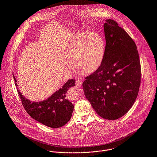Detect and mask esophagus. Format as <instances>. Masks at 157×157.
I'll return each mask as SVG.
<instances>
[{
	"mask_svg": "<svg viewBox=\"0 0 157 157\" xmlns=\"http://www.w3.org/2000/svg\"><path fill=\"white\" fill-rule=\"evenodd\" d=\"M82 84V81L81 80H78L76 81V84L78 86H81Z\"/></svg>",
	"mask_w": 157,
	"mask_h": 157,
	"instance_id": "1",
	"label": "esophagus"
}]
</instances>
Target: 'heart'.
Returning a JSON list of instances; mask_svg holds the SVG:
<instances>
[{
  "label": "heart",
  "instance_id": "b5f03b06",
  "mask_svg": "<svg viewBox=\"0 0 157 157\" xmlns=\"http://www.w3.org/2000/svg\"><path fill=\"white\" fill-rule=\"evenodd\" d=\"M105 52V43L98 33L79 32L73 36L65 49L64 57L67 61L65 70L73 72L75 63L81 73H92L102 63Z\"/></svg>",
  "mask_w": 157,
  "mask_h": 157
}]
</instances>
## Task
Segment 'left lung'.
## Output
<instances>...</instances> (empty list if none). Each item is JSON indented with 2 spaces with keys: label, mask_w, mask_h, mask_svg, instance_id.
I'll use <instances>...</instances> for the list:
<instances>
[{
  "label": "left lung",
  "mask_w": 157,
  "mask_h": 157,
  "mask_svg": "<svg viewBox=\"0 0 157 157\" xmlns=\"http://www.w3.org/2000/svg\"><path fill=\"white\" fill-rule=\"evenodd\" d=\"M105 52L100 67L82 83L84 95L102 118L116 120L134 104L141 84V64L136 45L113 19L104 24Z\"/></svg>",
  "instance_id": "left-lung-1"
}]
</instances>
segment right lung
<instances>
[{
  "mask_svg": "<svg viewBox=\"0 0 157 157\" xmlns=\"http://www.w3.org/2000/svg\"><path fill=\"white\" fill-rule=\"evenodd\" d=\"M13 78L17 86L14 75ZM75 86V79H68L51 97L38 102L25 98L18 87L17 90L24 109L31 117L47 127L57 128L65 125L71 119L74 106L65 98V94L69 88Z\"/></svg>",
  "mask_w": 157,
  "mask_h": 157,
  "instance_id": "1",
  "label": "right lung"
}]
</instances>
